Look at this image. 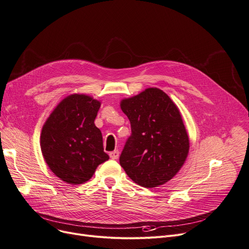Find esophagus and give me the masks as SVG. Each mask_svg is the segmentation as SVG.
I'll return each instance as SVG.
<instances>
[{
  "mask_svg": "<svg viewBox=\"0 0 249 249\" xmlns=\"http://www.w3.org/2000/svg\"><path fill=\"white\" fill-rule=\"evenodd\" d=\"M109 156H110V158L116 160V159H117V158L119 157V151H118V150H114V151H112V152L109 153Z\"/></svg>",
  "mask_w": 249,
  "mask_h": 249,
  "instance_id": "1",
  "label": "esophagus"
}]
</instances>
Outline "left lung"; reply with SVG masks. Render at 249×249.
<instances>
[{"mask_svg": "<svg viewBox=\"0 0 249 249\" xmlns=\"http://www.w3.org/2000/svg\"><path fill=\"white\" fill-rule=\"evenodd\" d=\"M121 109L130 121L131 135L120 155V165L140 186L166 183L180 170L189 151L178 108L162 90L148 88L122 100Z\"/></svg>", "mask_w": 249, "mask_h": 249, "instance_id": "1", "label": "left lung"}]
</instances>
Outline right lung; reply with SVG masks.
Segmentation results:
<instances>
[{"label": "right lung", "mask_w": 249, "mask_h": 249, "mask_svg": "<svg viewBox=\"0 0 249 249\" xmlns=\"http://www.w3.org/2000/svg\"><path fill=\"white\" fill-rule=\"evenodd\" d=\"M100 102L87 95L66 97L50 115L41 133V150L52 172L69 184L85 183L109 159L95 119Z\"/></svg>", "instance_id": "right-lung-1"}]
</instances>
